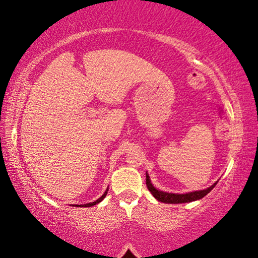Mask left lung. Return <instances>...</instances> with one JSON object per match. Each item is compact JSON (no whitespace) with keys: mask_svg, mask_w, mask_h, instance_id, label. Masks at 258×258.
Segmentation results:
<instances>
[{"mask_svg":"<svg viewBox=\"0 0 258 258\" xmlns=\"http://www.w3.org/2000/svg\"><path fill=\"white\" fill-rule=\"evenodd\" d=\"M146 182H147L148 189H149L150 193L153 194V197L155 198L156 200L161 201V203H165V204H183V203H190V201L199 200L201 198H204L205 195L209 194L210 191L215 188V185L217 184V182H216L215 184L209 186L207 189H204V190L190 191V193H185V194H173V193H166V191H161L159 190V189H156L155 186L152 184V182H150L148 173H147Z\"/></svg>","mask_w":258,"mask_h":258,"instance_id":"left-lung-1","label":"left lung"}]
</instances>
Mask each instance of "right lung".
<instances>
[{
  "mask_svg": "<svg viewBox=\"0 0 258 258\" xmlns=\"http://www.w3.org/2000/svg\"><path fill=\"white\" fill-rule=\"evenodd\" d=\"M106 193H108V190H105V193L102 195V197L99 198L98 200H96V201H93V203H90V204H85V205H79V206H81V207H91V206H93V205H96V204H99L100 201H102L103 199H104L105 198V195H106Z\"/></svg>",
  "mask_w": 258,
  "mask_h": 258,
  "instance_id": "add662e5",
  "label": "right lung"
}]
</instances>
